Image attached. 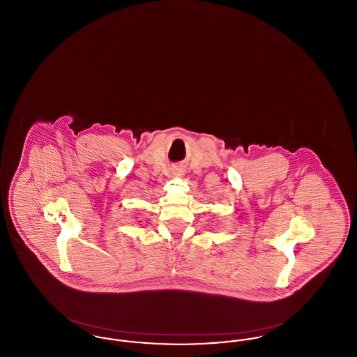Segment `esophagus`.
Wrapping results in <instances>:
<instances>
[{
	"instance_id": "obj_1",
	"label": "esophagus",
	"mask_w": 357,
	"mask_h": 357,
	"mask_svg": "<svg viewBox=\"0 0 357 357\" xmlns=\"http://www.w3.org/2000/svg\"><path fill=\"white\" fill-rule=\"evenodd\" d=\"M174 174H175V175H181V174H176V172H174Z\"/></svg>"
}]
</instances>
